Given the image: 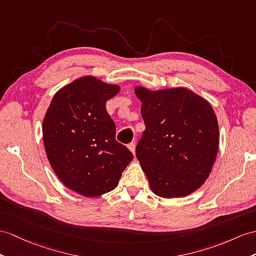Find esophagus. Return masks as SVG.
<instances>
[{
    "instance_id": "1",
    "label": "esophagus",
    "mask_w": 256,
    "mask_h": 256,
    "mask_svg": "<svg viewBox=\"0 0 256 256\" xmlns=\"http://www.w3.org/2000/svg\"><path fill=\"white\" fill-rule=\"evenodd\" d=\"M128 148L130 150V152H132V154L136 153V144H134V143H130V144H128Z\"/></svg>"
}]
</instances>
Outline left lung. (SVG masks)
Instances as JSON below:
<instances>
[{
    "label": "left lung",
    "instance_id": "left-lung-1",
    "mask_svg": "<svg viewBox=\"0 0 256 256\" xmlns=\"http://www.w3.org/2000/svg\"><path fill=\"white\" fill-rule=\"evenodd\" d=\"M146 130L136 148L150 188L160 198H184L210 176L220 146V129L208 100L176 86H134Z\"/></svg>",
    "mask_w": 256,
    "mask_h": 256
}]
</instances>
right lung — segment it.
Returning a JSON list of instances; mask_svg holds the SVG:
<instances>
[{"label":"right lung","mask_w":256,"mask_h":256,"mask_svg":"<svg viewBox=\"0 0 256 256\" xmlns=\"http://www.w3.org/2000/svg\"><path fill=\"white\" fill-rule=\"evenodd\" d=\"M120 90L94 76L77 78L55 93L43 118L50 164L67 188L84 196L114 190L134 158L115 140V124L105 108Z\"/></svg>","instance_id":"obj_1"}]
</instances>
